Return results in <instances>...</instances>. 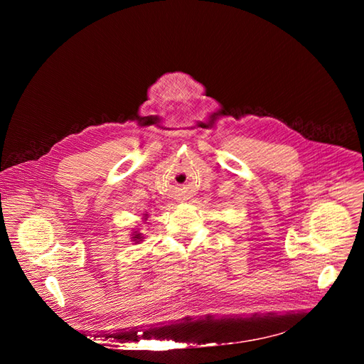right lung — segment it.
Here are the masks:
<instances>
[{"label":"right lung","mask_w":364,"mask_h":364,"mask_svg":"<svg viewBox=\"0 0 364 364\" xmlns=\"http://www.w3.org/2000/svg\"><path fill=\"white\" fill-rule=\"evenodd\" d=\"M141 238H142V237H141V234H135V237H134V240H135V241H138V240H141Z\"/></svg>","instance_id":"1"}]
</instances>
